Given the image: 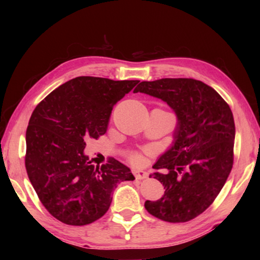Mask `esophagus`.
Masks as SVG:
<instances>
[{"label":"esophagus","instance_id":"34e87169","mask_svg":"<svg viewBox=\"0 0 260 260\" xmlns=\"http://www.w3.org/2000/svg\"><path fill=\"white\" fill-rule=\"evenodd\" d=\"M133 173L135 175V178L138 180H144L148 178V173L144 172V171H142V170H134Z\"/></svg>","mask_w":260,"mask_h":260}]
</instances>
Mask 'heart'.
<instances>
[{
    "instance_id": "obj_1",
    "label": "heart",
    "mask_w": 260,
    "mask_h": 260,
    "mask_svg": "<svg viewBox=\"0 0 260 260\" xmlns=\"http://www.w3.org/2000/svg\"><path fill=\"white\" fill-rule=\"evenodd\" d=\"M127 157H128L129 161L134 162V164H138V162L142 160V158H141V156L139 155L138 152H131V153H128V156H127Z\"/></svg>"
}]
</instances>
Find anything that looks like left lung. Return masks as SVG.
Returning a JSON list of instances; mask_svg holds the SVG:
<instances>
[{"label":"left lung","mask_w":260,"mask_h":260,"mask_svg":"<svg viewBox=\"0 0 260 260\" xmlns=\"http://www.w3.org/2000/svg\"><path fill=\"white\" fill-rule=\"evenodd\" d=\"M160 99L178 117L174 144L152 167L164 196L147 201L149 213L167 222H186L213 203L234 161L235 124L230 105L212 87L191 78L142 81L134 93ZM151 177V175H150Z\"/></svg>","instance_id":"8db88e82"}]
</instances>
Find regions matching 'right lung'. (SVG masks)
Instances as JSON below:
<instances>
[{"instance_id": "1", "label": "right lung", "mask_w": 260, "mask_h": 260, "mask_svg": "<svg viewBox=\"0 0 260 260\" xmlns=\"http://www.w3.org/2000/svg\"><path fill=\"white\" fill-rule=\"evenodd\" d=\"M138 83L78 77L34 109L26 129V171L42 205L59 221H96L109 210L117 184L135 179L112 157L102 166L91 165L83 149L88 139L105 134L113 105Z\"/></svg>"}]
</instances>
